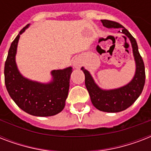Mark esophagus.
<instances>
[{"label":"esophagus","mask_w":151,"mask_h":151,"mask_svg":"<svg viewBox=\"0 0 151 151\" xmlns=\"http://www.w3.org/2000/svg\"><path fill=\"white\" fill-rule=\"evenodd\" d=\"M73 66H74L75 68H79V67L81 66V63L78 61H74L73 62Z\"/></svg>","instance_id":"esophagus-1"}]
</instances>
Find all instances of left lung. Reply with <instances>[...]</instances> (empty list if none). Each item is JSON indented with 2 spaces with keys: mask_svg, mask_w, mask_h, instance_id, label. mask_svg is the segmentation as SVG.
<instances>
[{
  "mask_svg": "<svg viewBox=\"0 0 151 151\" xmlns=\"http://www.w3.org/2000/svg\"><path fill=\"white\" fill-rule=\"evenodd\" d=\"M101 22H103L104 27L107 28H121L122 34H125L131 41L136 61V73L131 82L125 86L113 90H103L99 88L94 82L89 72L84 69V67H81L85 76V86L89 93L93 106L101 111L117 113L126 110L132 105L142 93L145 84V66L139 52L136 39L128 31V29L114 21L103 19Z\"/></svg>",
  "mask_w": 151,
  "mask_h": 151,
  "instance_id": "obj_1",
  "label": "left lung"
}]
</instances>
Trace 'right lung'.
<instances>
[{
  "label": "right lung",
  "instance_id": "right-lung-1",
  "mask_svg": "<svg viewBox=\"0 0 151 151\" xmlns=\"http://www.w3.org/2000/svg\"><path fill=\"white\" fill-rule=\"evenodd\" d=\"M28 26L20 30L8 50L4 64L6 88L11 98L25 112L38 117L53 116L61 112L65 106L72 67L52 70L53 81L48 84H41L23 78L18 70L15 57L20 34Z\"/></svg>",
  "mask_w": 151,
  "mask_h": 151
}]
</instances>
